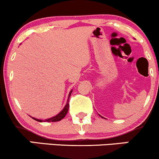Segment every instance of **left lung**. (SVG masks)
I'll list each match as a JSON object with an SVG mask.
<instances>
[{"instance_id": "obj_1", "label": "left lung", "mask_w": 159, "mask_h": 159, "mask_svg": "<svg viewBox=\"0 0 159 159\" xmlns=\"http://www.w3.org/2000/svg\"><path fill=\"white\" fill-rule=\"evenodd\" d=\"M101 117H102V116H101ZM102 118H103V117H102Z\"/></svg>"}]
</instances>
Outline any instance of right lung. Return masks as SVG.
I'll return each instance as SVG.
<instances>
[{
    "instance_id": "1",
    "label": "right lung",
    "mask_w": 159,
    "mask_h": 159,
    "mask_svg": "<svg viewBox=\"0 0 159 159\" xmlns=\"http://www.w3.org/2000/svg\"><path fill=\"white\" fill-rule=\"evenodd\" d=\"M71 92H72V91H70V92L69 93V95H68V99H67V104L65 105V108L62 110V111L61 112L58 114V115L56 116L52 117V118H50V119H45V120H40V119H35V118H33L32 117V119H34V120L36 121H38V122H58V121H60L62 119L65 118V116L66 115H67V111H68V109H69V98H70V94H71Z\"/></svg>"
}]
</instances>
